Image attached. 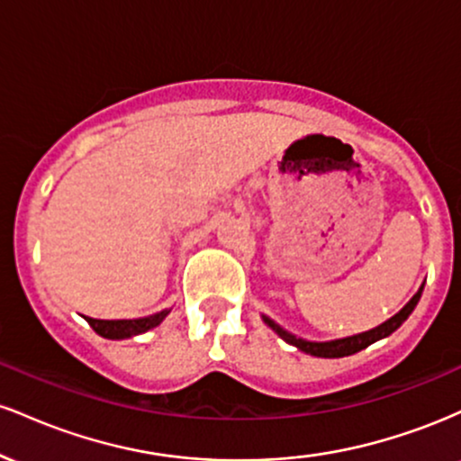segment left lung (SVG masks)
Masks as SVG:
<instances>
[{
    "label": "left lung",
    "mask_w": 461,
    "mask_h": 461,
    "mask_svg": "<svg viewBox=\"0 0 461 461\" xmlns=\"http://www.w3.org/2000/svg\"><path fill=\"white\" fill-rule=\"evenodd\" d=\"M422 288H425V282L420 284V288L416 290V294L411 297L407 303L396 312L394 316H390L388 321L382 322V325L373 327V330L368 331H362V333H356V336H347V338H336V340H325V342H316V340H305V338H299L294 336V333H290L288 330H284L282 325H277L273 319H268L267 314H262V321L267 322L271 330L277 333L282 340L288 342V345L297 347L299 351L308 353V356H314V357H347V356H353V353L362 351V348H366L368 345H373V342L382 340V338H388L390 333L399 330L401 325L407 321V316L414 312V308L418 305V301H420V294H422Z\"/></svg>",
    "instance_id": "left-lung-1"
}]
</instances>
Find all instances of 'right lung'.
<instances>
[{
	"mask_svg": "<svg viewBox=\"0 0 461 461\" xmlns=\"http://www.w3.org/2000/svg\"><path fill=\"white\" fill-rule=\"evenodd\" d=\"M171 310L156 312V314L142 316V319H116V321H104V319H91V316H84L88 321V325L93 327L99 336L108 338V340H123V338H134L139 333H145L158 327L167 319Z\"/></svg>",
	"mask_w": 461,
	"mask_h": 461,
	"instance_id": "obj_1",
	"label": "right lung"
}]
</instances>
